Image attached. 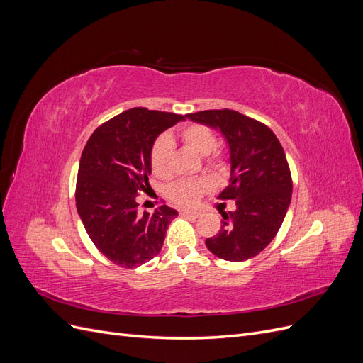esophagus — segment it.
Masks as SVG:
<instances>
[{
  "label": "esophagus",
  "mask_w": 363,
  "mask_h": 363,
  "mask_svg": "<svg viewBox=\"0 0 363 363\" xmlns=\"http://www.w3.org/2000/svg\"><path fill=\"white\" fill-rule=\"evenodd\" d=\"M179 213H180L182 216H186V218H196V216H199V212L189 211V208H180Z\"/></svg>",
  "instance_id": "34e87169"
}]
</instances>
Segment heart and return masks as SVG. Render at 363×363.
Here are the masks:
<instances>
[{
    "instance_id": "b5f03b06",
    "label": "heart",
    "mask_w": 363,
    "mask_h": 363,
    "mask_svg": "<svg viewBox=\"0 0 363 363\" xmlns=\"http://www.w3.org/2000/svg\"><path fill=\"white\" fill-rule=\"evenodd\" d=\"M180 139L186 147L192 148L195 152L206 156V162L216 169H224L227 160L223 151L215 150L218 145V138L213 131L203 124H188L180 130ZM172 140L167 135H160L151 145L150 151V167L151 172L159 179L169 175L171 169ZM212 183L208 179H186L177 180L168 186V196L180 206H192L201 196L211 191Z\"/></svg>"
}]
</instances>
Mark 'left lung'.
Returning <instances> with one entry per match:
<instances>
[{"label":"left lung","instance_id":"left-lung-1","mask_svg":"<svg viewBox=\"0 0 363 363\" xmlns=\"http://www.w3.org/2000/svg\"><path fill=\"white\" fill-rule=\"evenodd\" d=\"M188 118L218 128L230 148V184L219 199L235 200L236 211L223 212L221 230L206 245L230 262L255 257L276 238L291 204L292 177L280 140L268 125L230 108Z\"/></svg>","mask_w":363,"mask_h":363}]
</instances>
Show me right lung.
<instances>
[{
    "label": "right lung",
    "mask_w": 363,
    "mask_h": 363,
    "mask_svg": "<svg viewBox=\"0 0 363 363\" xmlns=\"http://www.w3.org/2000/svg\"><path fill=\"white\" fill-rule=\"evenodd\" d=\"M184 119L169 112L133 107L98 127L82 152L75 204L94 245L123 268L157 256L177 211L160 206L138 212V195L151 189L150 151L167 128Z\"/></svg>",
    "instance_id": "right-lung-1"
}]
</instances>
